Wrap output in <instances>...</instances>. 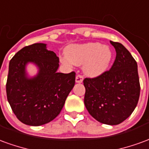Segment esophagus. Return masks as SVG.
Segmentation results:
<instances>
[{
	"mask_svg": "<svg viewBox=\"0 0 149 149\" xmlns=\"http://www.w3.org/2000/svg\"><path fill=\"white\" fill-rule=\"evenodd\" d=\"M83 80H84V78H83V76H81V75H77L76 77V82L77 83H82Z\"/></svg>",
	"mask_w": 149,
	"mask_h": 149,
	"instance_id": "esophagus-1",
	"label": "esophagus"
}]
</instances>
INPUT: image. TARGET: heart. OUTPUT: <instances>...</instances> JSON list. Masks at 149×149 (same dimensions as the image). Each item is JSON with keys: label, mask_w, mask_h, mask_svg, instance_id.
Segmentation results:
<instances>
[{"label": "heart", "mask_w": 149, "mask_h": 149, "mask_svg": "<svg viewBox=\"0 0 149 149\" xmlns=\"http://www.w3.org/2000/svg\"><path fill=\"white\" fill-rule=\"evenodd\" d=\"M65 56L68 60L61 59L64 65H68L70 62L75 65H82L85 74L95 77L109 69L113 52L109 46L98 42H88L69 46L65 50Z\"/></svg>", "instance_id": "1"}]
</instances>
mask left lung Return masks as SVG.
Segmentation results:
<instances>
[{"label": "left lung", "mask_w": 149, "mask_h": 149, "mask_svg": "<svg viewBox=\"0 0 149 149\" xmlns=\"http://www.w3.org/2000/svg\"><path fill=\"white\" fill-rule=\"evenodd\" d=\"M116 56L110 70L95 78H85L84 105L94 119L116 125L125 120L140 97L137 64L122 44L110 41Z\"/></svg>", "instance_id": "left-lung-1"}]
</instances>
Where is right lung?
Segmentation results:
<instances>
[{"mask_svg":"<svg viewBox=\"0 0 149 149\" xmlns=\"http://www.w3.org/2000/svg\"><path fill=\"white\" fill-rule=\"evenodd\" d=\"M29 63L38 68V74L32 78L26 72ZM58 67V56L43 43L25 46L11 59L7 99L13 112L24 125H45L60 114L74 87L76 73L57 72Z\"/></svg>","mask_w":149,"mask_h":149,"instance_id":"add662e5","label":"right lung"}]
</instances>
